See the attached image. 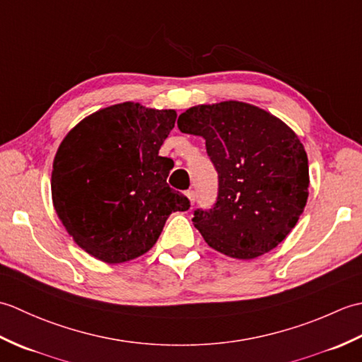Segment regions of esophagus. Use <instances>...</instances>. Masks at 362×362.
<instances>
[{"instance_id":"1","label":"esophagus","mask_w":362,"mask_h":362,"mask_svg":"<svg viewBox=\"0 0 362 362\" xmlns=\"http://www.w3.org/2000/svg\"><path fill=\"white\" fill-rule=\"evenodd\" d=\"M187 197L189 199V202H191V204H193V202L196 201V193H194V191H193V189H188V191H187Z\"/></svg>"}]
</instances>
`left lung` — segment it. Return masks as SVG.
<instances>
[{"label": "left lung", "instance_id": "8db88e82", "mask_svg": "<svg viewBox=\"0 0 362 362\" xmlns=\"http://www.w3.org/2000/svg\"><path fill=\"white\" fill-rule=\"evenodd\" d=\"M177 126L204 138L219 177L216 204L193 218L205 243L236 259L275 249L308 201V157L294 130L240 101L189 107Z\"/></svg>", "mask_w": 362, "mask_h": 362}]
</instances>
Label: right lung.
<instances>
[{"instance_id": "obj_1", "label": "right lung", "mask_w": 362, "mask_h": 362, "mask_svg": "<svg viewBox=\"0 0 362 362\" xmlns=\"http://www.w3.org/2000/svg\"><path fill=\"white\" fill-rule=\"evenodd\" d=\"M175 118L171 109L121 103L88 115L60 143L52 205L88 255L109 264L141 257L169 214L189 209L188 199L166 183L173 160L158 156Z\"/></svg>"}]
</instances>
